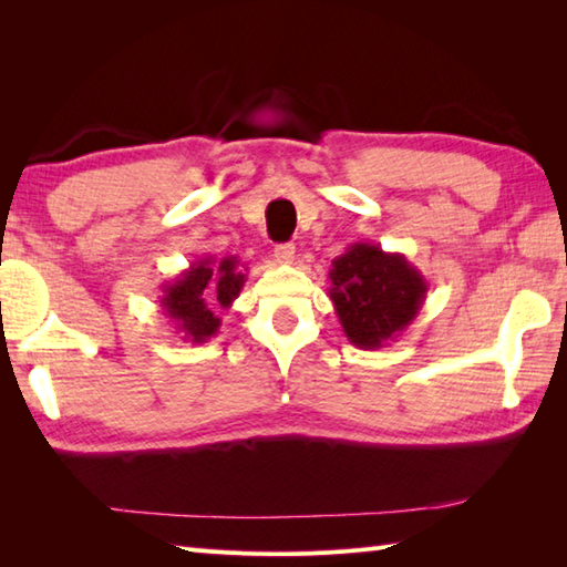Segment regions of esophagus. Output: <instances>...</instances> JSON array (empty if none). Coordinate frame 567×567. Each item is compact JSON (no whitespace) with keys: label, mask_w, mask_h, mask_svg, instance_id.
Masks as SVG:
<instances>
[{"label":"esophagus","mask_w":567,"mask_h":567,"mask_svg":"<svg viewBox=\"0 0 567 567\" xmlns=\"http://www.w3.org/2000/svg\"><path fill=\"white\" fill-rule=\"evenodd\" d=\"M295 256H297V250H295V246H292V244H280V246H275V260H277V262H282V265H292V262H295Z\"/></svg>","instance_id":"1"}]
</instances>
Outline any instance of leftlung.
I'll list each match as a JSON object with an SVG mask.
<instances>
[{"label": "left lung", "mask_w": 567, "mask_h": 567, "mask_svg": "<svg viewBox=\"0 0 567 567\" xmlns=\"http://www.w3.org/2000/svg\"><path fill=\"white\" fill-rule=\"evenodd\" d=\"M329 297L346 339L363 351L400 339L426 302L429 282L402 252L351 244L331 262Z\"/></svg>", "instance_id": "left-lung-1"}]
</instances>
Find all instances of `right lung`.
Wrapping results in <instances>:
<instances>
[{
	"label": "right lung",
	"instance_id": "obj_1",
	"mask_svg": "<svg viewBox=\"0 0 567 567\" xmlns=\"http://www.w3.org/2000/svg\"><path fill=\"white\" fill-rule=\"evenodd\" d=\"M246 270L236 256L221 260L207 256L192 262L173 282L163 285L158 302L179 339L207 343L212 336L219 333L221 319L214 315V309L234 305L246 285Z\"/></svg>",
	"mask_w": 567,
	"mask_h": 567
}]
</instances>
